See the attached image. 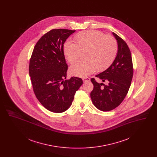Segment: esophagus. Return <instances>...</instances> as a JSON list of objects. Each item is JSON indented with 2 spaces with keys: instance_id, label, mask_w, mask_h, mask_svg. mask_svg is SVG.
Instances as JSON below:
<instances>
[{
  "instance_id": "34e87169",
  "label": "esophagus",
  "mask_w": 157,
  "mask_h": 157,
  "mask_svg": "<svg viewBox=\"0 0 157 157\" xmlns=\"http://www.w3.org/2000/svg\"><path fill=\"white\" fill-rule=\"evenodd\" d=\"M82 80H83V82H88V81H90V78L88 77H85L82 79Z\"/></svg>"
}]
</instances>
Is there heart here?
I'll return each mask as SVG.
<instances>
[{"label":"heart","instance_id":"heart-1","mask_svg":"<svg viewBox=\"0 0 157 157\" xmlns=\"http://www.w3.org/2000/svg\"><path fill=\"white\" fill-rule=\"evenodd\" d=\"M75 44L67 41L63 46L65 56L70 63L79 59L85 52V61L79 62L70 67L72 75L85 77L96 70L101 72L109 67L118 52V44L114 37L98 30H86L75 36Z\"/></svg>","mask_w":157,"mask_h":157}]
</instances>
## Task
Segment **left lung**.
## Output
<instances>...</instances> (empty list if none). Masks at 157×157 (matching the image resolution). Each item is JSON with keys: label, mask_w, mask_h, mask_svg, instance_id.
Wrapping results in <instances>:
<instances>
[{"label": "left lung", "mask_w": 157, "mask_h": 157, "mask_svg": "<svg viewBox=\"0 0 157 157\" xmlns=\"http://www.w3.org/2000/svg\"><path fill=\"white\" fill-rule=\"evenodd\" d=\"M117 40L118 51L112 65L96 77L106 83H99L95 78L90 81L94 89L90 98L98 109L109 111L118 106L124 101L132 81L134 69L130 49L127 43L118 35L112 33Z\"/></svg>", "instance_id": "8db88e82"}]
</instances>
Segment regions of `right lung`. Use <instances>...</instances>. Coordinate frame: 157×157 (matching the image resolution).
Masks as SVG:
<instances>
[{
    "label": "right lung",
    "instance_id": "right-lung-1",
    "mask_svg": "<svg viewBox=\"0 0 157 157\" xmlns=\"http://www.w3.org/2000/svg\"><path fill=\"white\" fill-rule=\"evenodd\" d=\"M75 30L53 29L37 41L32 53L29 72L36 97L46 109L55 113L67 111L83 83L80 78H67V65L63 44Z\"/></svg>",
    "mask_w": 157,
    "mask_h": 157
}]
</instances>
